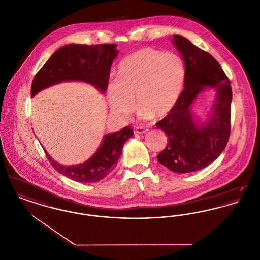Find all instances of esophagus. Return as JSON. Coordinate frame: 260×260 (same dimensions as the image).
I'll return each mask as SVG.
<instances>
[{
  "instance_id": "obj_1",
  "label": "esophagus",
  "mask_w": 260,
  "mask_h": 260,
  "mask_svg": "<svg viewBox=\"0 0 260 260\" xmlns=\"http://www.w3.org/2000/svg\"><path fill=\"white\" fill-rule=\"evenodd\" d=\"M135 132H136V134L143 135V134H146V133L148 132V129H147V128H145V127H142V126H137Z\"/></svg>"
}]
</instances>
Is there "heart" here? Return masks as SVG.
I'll use <instances>...</instances> for the list:
<instances>
[{"instance_id": "heart-1", "label": "heart", "mask_w": 260, "mask_h": 260, "mask_svg": "<svg viewBox=\"0 0 260 260\" xmlns=\"http://www.w3.org/2000/svg\"><path fill=\"white\" fill-rule=\"evenodd\" d=\"M184 79L185 66L179 55L152 48L136 50L120 62L115 80L107 85L110 111L127 120L136 101L139 118H162L175 106Z\"/></svg>"}]
</instances>
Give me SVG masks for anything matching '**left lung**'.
Listing matches in <instances>:
<instances>
[{
    "label": "left lung",
    "instance_id": "obj_1",
    "mask_svg": "<svg viewBox=\"0 0 260 260\" xmlns=\"http://www.w3.org/2000/svg\"><path fill=\"white\" fill-rule=\"evenodd\" d=\"M172 43L184 62V88L173 110L156 124L169 138L157 159L173 173H193L210 166L226 147L232 88L221 66L209 52L180 35H173ZM208 89L216 96L206 119L201 120L191 104Z\"/></svg>",
    "mask_w": 260,
    "mask_h": 260
}]
</instances>
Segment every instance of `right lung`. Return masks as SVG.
Masks as SVG:
<instances>
[{
  "mask_svg": "<svg viewBox=\"0 0 260 260\" xmlns=\"http://www.w3.org/2000/svg\"><path fill=\"white\" fill-rule=\"evenodd\" d=\"M119 50L116 44L87 46L69 44L56 50L34 77L31 96L63 82H83L105 93L110 69ZM134 136L129 126L103 136L96 152L87 161L64 166L45 153L51 166L64 176L78 182H96L117 166L125 141Z\"/></svg>",
  "mask_w": 260,
  "mask_h": 260,
  "instance_id": "right-lung-1",
  "label": "right lung"
}]
</instances>
